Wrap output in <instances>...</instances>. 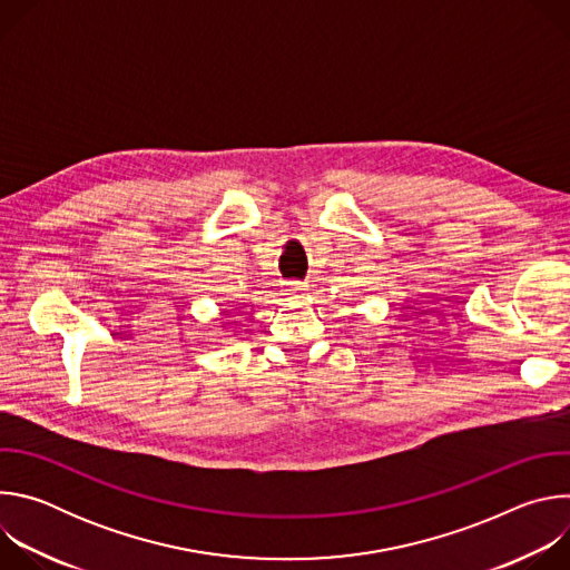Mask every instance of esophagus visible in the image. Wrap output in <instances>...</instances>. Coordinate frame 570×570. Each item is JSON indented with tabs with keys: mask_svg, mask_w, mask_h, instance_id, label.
Masks as SVG:
<instances>
[{
	"mask_svg": "<svg viewBox=\"0 0 570 570\" xmlns=\"http://www.w3.org/2000/svg\"><path fill=\"white\" fill-rule=\"evenodd\" d=\"M284 291H286V295H304V293H306V286L299 284V282H288Z\"/></svg>",
	"mask_w": 570,
	"mask_h": 570,
	"instance_id": "obj_1",
	"label": "esophagus"
}]
</instances>
